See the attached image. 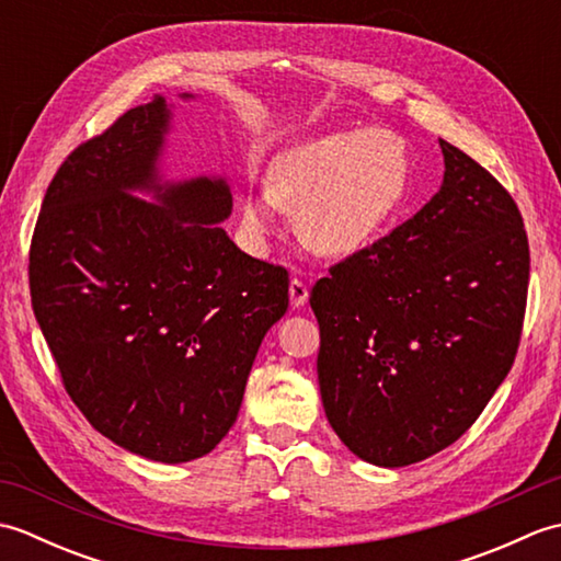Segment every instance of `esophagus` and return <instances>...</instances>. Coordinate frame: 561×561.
Returning <instances> with one entry per match:
<instances>
[{"label":"esophagus","instance_id":"obj_1","mask_svg":"<svg viewBox=\"0 0 561 561\" xmlns=\"http://www.w3.org/2000/svg\"><path fill=\"white\" fill-rule=\"evenodd\" d=\"M289 299H291L294 308H299V306H304L308 301V287H306L301 279L294 277L289 282Z\"/></svg>","mask_w":561,"mask_h":561}]
</instances>
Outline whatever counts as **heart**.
I'll list each match as a JSON object with an SVG mask.
<instances>
[{
  "mask_svg": "<svg viewBox=\"0 0 561 561\" xmlns=\"http://www.w3.org/2000/svg\"><path fill=\"white\" fill-rule=\"evenodd\" d=\"M412 185L408 141L390 129H340L279 153L267 187L248 195L241 231L265 250L279 214L296 211L301 241L323 255H352L402 209Z\"/></svg>",
  "mask_w": 561,
  "mask_h": 561,
  "instance_id": "1",
  "label": "heart"
}]
</instances>
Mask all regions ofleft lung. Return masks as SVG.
<instances>
[{
    "instance_id": "8db88e82",
    "label": "left lung",
    "mask_w": 561,
    "mask_h": 561,
    "mask_svg": "<svg viewBox=\"0 0 561 561\" xmlns=\"http://www.w3.org/2000/svg\"><path fill=\"white\" fill-rule=\"evenodd\" d=\"M438 193L316 282L318 383L354 456L404 468L458 440L516 359L530 277L520 211L448 141Z\"/></svg>"
}]
</instances>
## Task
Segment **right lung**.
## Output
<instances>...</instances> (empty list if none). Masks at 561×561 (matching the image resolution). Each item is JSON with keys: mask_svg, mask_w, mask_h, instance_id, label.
Wrapping results in <instances>:
<instances>
[{"mask_svg": "<svg viewBox=\"0 0 561 561\" xmlns=\"http://www.w3.org/2000/svg\"><path fill=\"white\" fill-rule=\"evenodd\" d=\"M171 117L153 96L69 153L43 199L28 279L89 424L135 456L187 462L233 426L289 277L219 226L233 209L224 178L161 175Z\"/></svg>", "mask_w": 561, "mask_h": 561, "instance_id": "1", "label": "right lung"}]
</instances>
